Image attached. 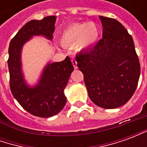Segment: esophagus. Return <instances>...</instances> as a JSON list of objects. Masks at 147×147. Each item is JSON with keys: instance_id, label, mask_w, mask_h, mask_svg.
<instances>
[{"instance_id": "34e87169", "label": "esophagus", "mask_w": 147, "mask_h": 147, "mask_svg": "<svg viewBox=\"0 0 147 147\" xmlns=\"http://www.w3.org/2000/svg\"><path fill=\"white\" fill-rule=\"evenodd\" d=\"M71 63L73 64L74 66V68L75 69H76L77 68V61L75 60V59H71Z\"/></svg>"}]
</instances>
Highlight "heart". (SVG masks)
<instances>
[{"instance_id":"1","label":"heart","mask_w":147,"mask_h":147,"mask_svg":"<svg viewBox=\"0 0 147 147\" xmlns=\"http://www.w3.org/2000/svg\"><path fill=\"white\" fill-rule=\"evenodd\" d=\"M99 29L94 23H76L66 27L61 36V45L79 49H86L98 42Z\"/></svg>"}]
</instances>
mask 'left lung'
I'll use <instances>...</instances> for the list:
<instances>
[{
  "label": "left lung",
  "mask_w": 147,
  "mask_h": 147,
  "mask_svg": "<svg viewBox=\"0 0 147 147\" xmlns=\"http://www.w3.org/2000/svg\"><path fill=\"white\" fill-rule=\"evenodd\" d=\"M99 18L102 38L76 59L90 100L99 107L116 109L126 104L136 91L140 64L127 29L115 19Z\"/></svg>",
  "instance_id": "left-lung-1"
}]
</instances>
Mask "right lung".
<instances>
[{
    "label": "right lung",
    "instance_id": "obj_1",
    "mask_svg": "<svg viewBox=\"0 0 147 147\" xmlns=\"http://www.w3.org/2000/svg\"><path fill=\"white\" fill-rule=\"evenodd\" d=\"M55 20L56 16H50L42 20L29 21L11 39L8 48L9 85L12 95L28 113L44 118L54 116L64 107L66 97L64 90L74 67L68 57L61 62L48 64L38 84L34 87H28L21 70V49L34 35L53 38Z\"/></svg>",
    "mask_w": 147,
    "mask_h": 147
}]
</instances>
